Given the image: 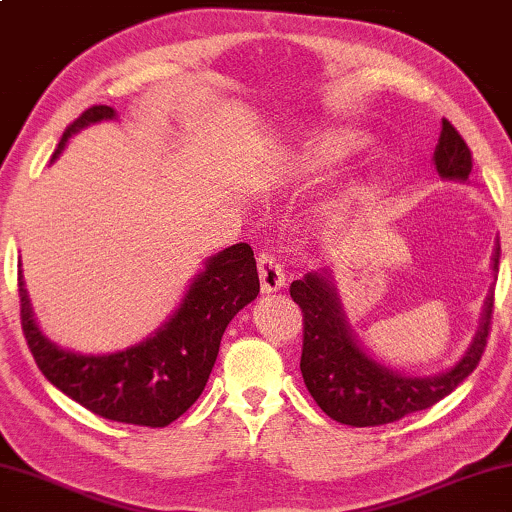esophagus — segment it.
Segmentation results:
<instances>
[{"label": "esophagus", "mask_w": 512, "mask_h": 512, "mask_svg": "<svg viewBox=\"0 0 512 512\" xmlns=\"http://www.w3.org/2000/svg\"><path fill=\"white\" fill-rule=\"evenodd\" d=\"M257 269L264 294L278 292V289L285 285V269H282L280 257L276 253H271V250H262V253H259Z\"/></svg>", "instance_id": "obj_1"}]
</instances>
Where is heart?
Here are the masks:
<instances>
[{"instance_id":"b5f03b06","label":"heart","mask_w":512,"mask_h":512,"mask_svg":"<svg viewBox=\"0 0 512 512\" xmlns=\"http://www.w3.org/2000/svg\"><path fill=\"white\" fill-rule=\"evenodd\" d=\"M363 140L352 131H324L310 135L308 140L301 144L299 154L294 156V165L301 172H324L331 170L352 156L354 151L361 149Z\"/></svg>"}]
</instances>
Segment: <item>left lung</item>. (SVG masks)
Listing matches in <instances>:
<instances>
[{
    "label": "left lung",
    "instance_id": "8db88e82",
    "mask_svg": "<svg viewBox=\"0 0 512 512\" xmlns=\"http://www.w3.org/2000/svg\"><path fill=\"white\" fill-rule=\"evenodd\" d=\"M434 165L444 179L467 181L471 151L451 121L444 119L434 151ZM501 248L494 250V273L499 271ZM303 312V381L315 402L333 421L354 427H375L400 421L444 400L478 368L492 326L494 292L487 296L483 322L467 356L453 370L437 377H402L363 354L349 333L333 287L319 273H308L289 287Z\"/></svg>",
    "mask_w": 512,
    "mask_h": 512
}]
</instances>
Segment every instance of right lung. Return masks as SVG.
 <instances>
[{"instance_id":"right-lung-1","label":"right lung","mask_w":512,"mask_h":512,"mask_svg":"<svg viewBox=\"0 0 512 512\" xmlns=\"http://www.w3.org/2000/svg\"><path fill=\"white\" fill-rule=\"evenodd\" d=\"M110 105H91L61 135L52 160L68 137L96 121L112 119ZM20 324L38 370L52 386L96 416L117 423L165 427L193 407L207 386L227 324L257 299L259 276L248 243L213 255L193 280L179 310L142 345L108 356H82L59 349L34 324L18 273Z\"/></svg>"}]
</instances>
